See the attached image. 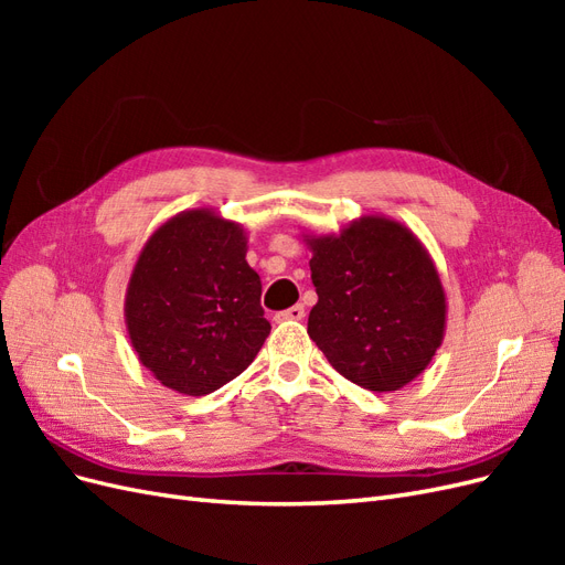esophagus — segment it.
I'll return each instance as SVG.
<instances>
[{
  "label": "esophagus",
  "instance_id": "34e87169",
  "mask_svg": "<svg viewBox=\"0 0 565 565\" xmlns=\"http://www.w3.org/2000/svg\"><path fill=\"white\" fill-rule=\"evenodd\" d=\"M303 316H306V311H303V306H292V309H285V311H280V313H276V320L278 322H289V320H303Z\"/></svg>",
  "mask_w": 565,
  "mask_h": 565
}]
</instances>
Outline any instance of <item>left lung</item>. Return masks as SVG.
<instances>
[{
    "mask_svg": "<svg viewBox=\"0 0 565 565\" xmlns=\"http://www.w3.org/2000/svg\"><path fill=\"white\" fill-rule=\"evenodd\" d=\"M318 303L309 337L349 382L398 391L443 344L448 301L419 237L396 218L365 214L339 233H303Z\"/></svg>",
    "mask_w": 565,
    "mask_h": 565,
    "instance_id": "obj_1",
    "label": "left lung"
}]
</instances>
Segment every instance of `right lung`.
Returning <instances> with one entry per match:
<instances>
[{
  "label": "right lung",
  "instance_id": "obj_1",
  "mask_svg": "<svg viewBox=\"0 0 565 565\" xmlns=\"http://www.w3.org/2000/svg\"><path fill=\"white\" fill-rule=\"evenodd\" d=\"M245 226L212 207L183 210L150 233L125 295L131 347L162 386L207 396L245 372L270 322L247 264Z\"/></svg>",
  "mask_w": 565,
  "mask_h": 565
}]
</instances>
